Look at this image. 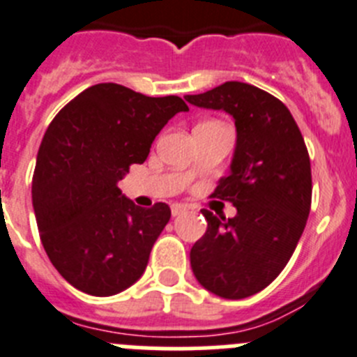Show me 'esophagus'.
Masks as SVG:
<instances>
[{
	"mask_svg": "<svg viewBox=\"0 0 357 357\" xmlns=\"http://www.w3.org/2000/svg\"><path fill=\"white\" fill-rule=\"evenodd\" d=\"M185 211H186V206L185 204H178V202H176V204L171 206L172 216H179V215H183V213H185Z\"/></svg>",
	"mask_w": 357,
	"mask_h": 357,
	"instance_id": "34e87169",
	"label": "esophagus"
}]
</instances>
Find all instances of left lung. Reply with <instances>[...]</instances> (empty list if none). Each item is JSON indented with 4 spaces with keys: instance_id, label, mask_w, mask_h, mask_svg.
<instances>
[{
    "instance_id": "left-lung-1",
    "label": "left lung",
    "mask_w": 357,
    "mask_h": 357,
    "mask_svg": "<svg viewBox=\"0 0 357 357\" xmlns=\"http://www.w3.org/2000/svg\"><path fill=\"white\" fill-rule=\"evenodd\" d=\"M192 105L234 118L231 171L215 195L232 202L234 218L202 209L208 229L190 250V264L206 291L243 299L268 287L287 266L312 204V169L305 141L284 103L238 81L186 95Z\"/></svg>"
}]
</instances>
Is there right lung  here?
Instances as JSON below:
<instances>
[{"mask_svg": "<svg viewBox=\"0 0 357 357\" xmlns=\"http://www.w3.org/2000/svg\"><path fill=\"white\" fill-rule=\"evenodd\" d=\"M186 111L179 96L102 82L52 119L36 155L31 199L43 248L70 285L112 296L141 278L171 208L135 206L118 181L132 163H144L169 119Z\"/></svg>", "mask_w": 357, "mask_h": 357, "instance_id": "1", "label": "right lung"}]
</instances>
